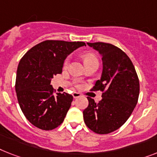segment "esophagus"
<instances>
[{
  "instance_id": "esophagus-1",
  "label": "esophagus",
  "mask_w": 157,
  "mask_h": 157,
  "mask_svg": "<svg viewBox=\"0 0 157 157\" xmlns=\"http://www.w3.org/2000/svg\"><path fill=\"white\" fill-rule=\"evenodd\" d=\"M72 95H73L74 99H77V98H79V97H81V94H80V93H78V92H74L73 94H72Z\"/></svg>"
}]
</instances>
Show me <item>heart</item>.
Here are the masks:
<instances>
[{"mask_svg": "<svg viewBox=\"0 0 157 157\" xmlns=\"http://www.w3.org/2000/svg\"><path fill=\"white\" fill-rule=\"evenodd\" d=\"M83 60H84V63H85V65L87 66L89 64H91V63H99L98 62V58L97 57L94 55V54L92 53H86L83 55ZM68 58L66 59L64 63V66H67L68 64Z\"/></svg>", "mask_w": 157, "mask_h": 157, "instance_id": "obj_1", "label": "heart"}]
</instances>
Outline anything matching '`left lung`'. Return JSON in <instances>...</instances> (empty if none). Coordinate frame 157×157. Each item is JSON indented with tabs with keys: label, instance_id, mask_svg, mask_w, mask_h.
Instances as JSON below:
<instances>
[{
	"label": "left lung",
	"instance_id": "left-lung-1",
	"mask_svg": "<svg viewBox=\"0 0 157 157\" xmlns=\"http://www.w3.org/2000/svg\"><path fill=\"white\" fill-rule=\"evenodd\" d=\"M86 44L102 56V75L92 90L103 91V99L96 103L87 97L84 122L94 132L108 134L120 128L132 113L139 98V78L129 57L120 48L104 42Z\"/></svg>",
	"mask_w": 157,
	"mask_h": 157
}]
</instances>
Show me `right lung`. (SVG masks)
<instances>
[{"instance_id": "1", "label": "right lung", "mask_w": 157, "mask_h": 157, "mask_svg": "<svg viewBox=\"0 0 157 157\" xmlns=\"http://www.w3.org/2000/svg\"><path fill=\"white\" fill-rule=\"evenodd\" d=\"M82 41L46 40L32 47L19 62L16 89L18 103L25 118L41 130H53L63 122L73 96L54 94L51 79L63 72L65 59Z\"/></svg>"}]
</instances>
